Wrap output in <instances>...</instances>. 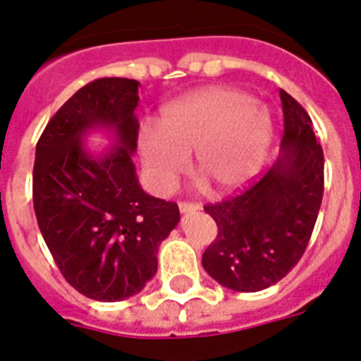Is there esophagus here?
I'll return each instance as SVG.
<instances>
[{
    "mask_svg": "<svg viewBox=\"0 0 361 361\" xmlns=\"http://www.w3.org/2000/svg\"><path fill=\"white\" fill-rule=\"evenodd\" d=\"M178 207H180L181 214H189V212H196L200 209L198 203H189V202H180V203H178Z\"/></svg>",
    "mask_w": 361,
    "mask_h": 361,
    "instance_id": "esophagus-1",
    "label": "esophagus"
}]
</instances>
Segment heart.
I'll list each match as a JSON object with an SVG mask.
<instances>
[{
  "mask_svg": "<svg viewBox=\"0 0 361 361\" xmlns=\"http://www.w3.org/2000/svg\"><path fill=\"white\" fill-rule=\"evenodd\" d=\"M272 128L271 111L249 94L205 87L163 106L158 128H142L137 149L158 192L174 189L190 152L198 174L219 192H233L259 171Z\"/></svg>",
  "mask_w": 361,
  "mask_h": 361,
  "instance_id": "obj_1",
  "label": "heart"
}]
</instances>
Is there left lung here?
Returning a JSON list of instances; mask_svg holds the SVG:
<instances>
[{"mask_svg":"<svg viewBox=\"0 0 361 361\" xmlns=\"http://www.w3.org/2000/svg\"><path fill=\"white\" fill-rule=\"evenodd\" d=\"M281 154L249 189L205 205L218 236L203 252V269L219 285L258 293L278 283L300 262L324 198V150L312 121L296 99L280 90Z\"/></svg>","mask_w":361,"mask_h":361,"instance_id":"1","label":"left lung"}]
</instances>
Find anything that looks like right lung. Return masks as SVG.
<instances>
[{
	"label": "right lung",
	"mask_w": 361,
	"mask_h": 361,
	"mask_svg": "<svg viewBox=\"0 0 361 361\" xmlns=\"http://www.w3.org/2000/svg\"><path fill=\"white\" fill-rule=\"evenodd\" d=\"M136 80L102 78L81 87L47 123L36 145L37 225L65 280L83 296L121 302L158 271V247L180 221L176 203L137 181ZM105 128L113 149L92 155L86 134Z\"/></svg>",
	"instance_id": "right-lung-1"
}]
</instances>
